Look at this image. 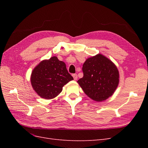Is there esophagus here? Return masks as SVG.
<instances>
[{"label": "esophagus", "instance_id": "obj_1", "mask_svg": "<svg viewBox=\"0 0 148 148\" xmlns=\"http://www.w3.org/2000/svg\"><path fill=\"white\" fill-rule=\"evenodd\" d=\"M72 76H73V78H74L75 80H77V79H78V76H77V74H73Z\"/></svg>", "mask_w": 148, "mask_h": 148}]
</instances>
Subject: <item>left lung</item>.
<instances>
[{
  "label": "left lung",
  "mask_w": 148,
  "mask_h": 148,
  "mask_svg": "<svg viewBox=\"0 0 148 148\" xmlns=\"http://www.w3.org/2000/svg\"><path fill=\"white\" fill-rule=\"evenodd\" d=\"M83 77L77 83L91 99L102 102L114 95L119 83L117 66L101 53L89 57L83 65Z\"/></svg>",
  "instance_id": "obj_1"
}]
</instances>
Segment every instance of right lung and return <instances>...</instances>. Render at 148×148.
<instances>
[{"instance_id": "right-lung-1", "label": "right lung", "mask_w": 148, "mask_h": 148, "mask_svg": "<svg viewBox=\"0 0 148 148\" xmlns=\"http://www.w3.org/2000/svg\"><path fill=\"white\" fill-rule=\"evenodd\" d=\"M73 79L66 64L56 56L42 60L31 75V86L38 96L45 99L57 96L64 85Z\"/></svg>"}]
</instances>
